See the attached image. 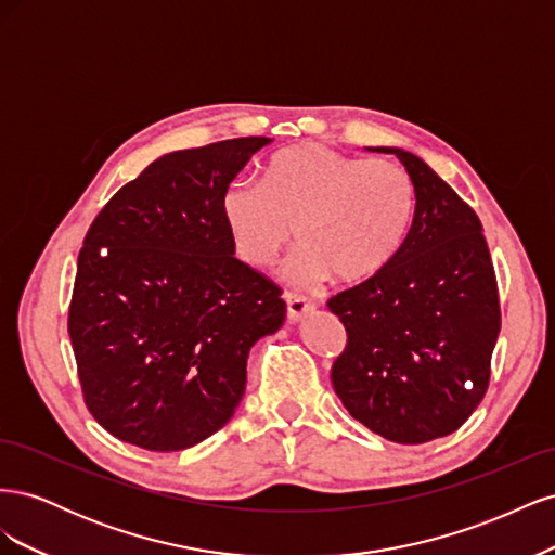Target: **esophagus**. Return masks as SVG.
<instances>
[{"mask_svg": "<svg viewBox=\"0 0 555 555\" xmlns=\"http://www.w3.org/2000/svg\"><path fill=\"white\" fill-rule=\"evenodd\" d=\"M312 310H314V306L310 304L308 298H304V296H294V294H289V296H287V317H289V322H292V324L300 322V319H304L306 314H310Z\"/></svg>", "mask_w": 555, "mask_h": 555, "instance_id": "obj_1", "label": "esophagus"}]
</instances>
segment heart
Here are the masks:
<instances>
[{
	"instance_id": "obj_1",
	"label": "heart",
	"mask_w": 555,
	"mask_h": 555,
	"mask_svg": "<svg viewBox=\"0 0 555 555\" xmlns=\"http://www.w3.org/2000/svg\"><path fill=\"white\" fill-rule=\"evenodd\" d=\"M414 184L405 169L359 159L326 145H298L275 155L263 184L231 182L222 217L238 257L271 266L294 241L304 247L287 273L300 287L379 275L405 243L414 220Z\"/></svg>"
}]
</instances>
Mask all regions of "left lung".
I'll list each match as a JSON object with an SVG mask.
<instances>
[{
	"label": "left lung",
	"mask_w": 555,
	"mask_h": 555,
	"mask_svg": "<svg viewBox=\"0 0 555 555\" xmlns=\"http://www.w3.org/2000/svg\"><path fill=\"white\" fill-rule=\"evenodd\" d=\"M414 184V220L384 271L328 300L347 331L331 367L333 389L365 428L398 444L459 430L491 377L500 333L493 263L475 210L402 147Z\"/></svg>",
	"instance_id": "8db88e82"
}]
</instances>
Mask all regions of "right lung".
Listing matches in <instances>:
<instances>
[{"mask_svg": "<svg viewBox=\"0 0 555 555\" xmlns=\"http://www.w3.org/2000/svg\"><path fill=\"white\" fill-rule=\"evenodd\" d=\"M273 139L162 155L117 192L78 255L69 338L92 416L117 440L182 451L241 405L249 349L287 306L233 257L222 196Z\"/></svg>", "mask_w": 555, "mask_h": 555, "instance_id": "add662e5", "label": "right lung"}]
</instances>
